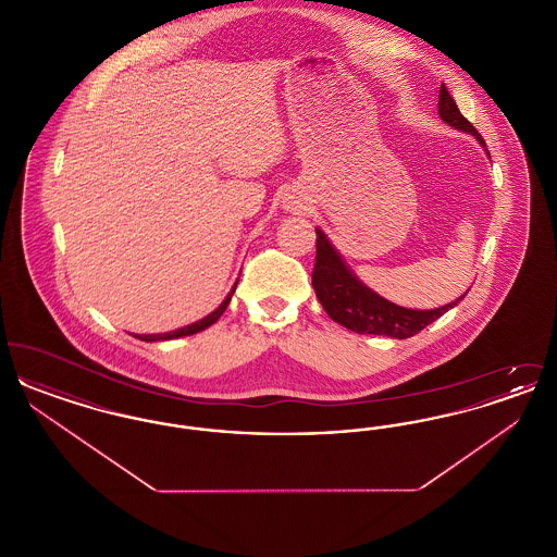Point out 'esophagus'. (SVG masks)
I'll use <instances>...</instances> for the list:
<instances>
[{"label":"esophagus","mask_w":557,"mask_h":557,"mask_svg":"<svg viewBox=\"0 0 557 557\" xmlns=\"http://www.w3.org/2000/svg\"><path fill=\"white\" fill-rule=\"evenodd\" d=\"M286 209H290V211H300V209H302V202L294 198V200H290V202L286 205Z\"/></svg>","instance_id":"esophagus-1"}]
</instances>
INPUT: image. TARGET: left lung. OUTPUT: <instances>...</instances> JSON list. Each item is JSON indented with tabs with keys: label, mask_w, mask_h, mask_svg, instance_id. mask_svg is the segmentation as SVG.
<instances>
[{
	"label": "left lung",
	"mask_w": 557,
	"mask_h": 557,
	"mask_svg": "<svg viewBox=\"0 0 557 557\" xmlns=\"http://www.w3.org/2000/svg\"><path fill=\"white\" fill-rule=\"evenodd\" d=\"M438 114L453 129L474 135L478 144L484 148L486 157L491 159L484 139L472 127V123L459 112L445 85H441V94H438ZM315 234H318V259L313 269V290L318 294L319 302L330 319H334L336 323L345 325L346 330H352L357 334L391 336L397 341L411 338L432 321L443 318L468 294L463 292L459 298L436 309L400 307L386 300L377 292L371 290L370 286H366L355 275V271L346 265L343 255L319 227H315Z\"/></svg>",
	"instance_id": "left-lung-1"
}]
</instances>
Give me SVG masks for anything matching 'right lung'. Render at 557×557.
Here are the masks:
<instances>
[{"label": "right lung", "mask_w": 557, "mask_h": 557, "mask_svg": "<svg viewBox=\"0 0 557 557\" xmlns=\"http://www.w3.org/2000/svg\"><path fill=\"white\" fill-rule=\"evenodd\" d=\"M236 286H238V282L234 284V288L225 296V300L212 313H209L207 318L198 319V321L184 325L180 330H173V332H164V334H135V338L144 341V343H160V341H173V338H182V336H191V334H198V332L211 327L212 323L225 313V309H227V305H230V300H232V296L236 292Z\"/></svg>", "instance_id": "1"}]
</instances>
